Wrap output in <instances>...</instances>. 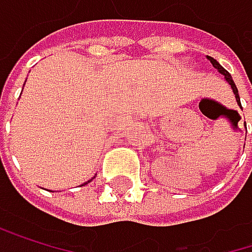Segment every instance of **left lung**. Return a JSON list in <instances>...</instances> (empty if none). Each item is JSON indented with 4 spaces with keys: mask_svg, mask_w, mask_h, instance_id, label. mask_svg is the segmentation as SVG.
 Here are the masks:
<instances>
[{
    "mask_svg": "<svg viewBox=\"0 0 252 252\" xmlns=\"http://www.w3.org/2000/svg\"><path fill=\"white\" fill-rule=\"evenodd\" d=\"M209 61H211V64L218 70V73H221L222 76H224V79H225V82L230 85V88L233 89V94H235V98H236V101H238V106L239 107H242L241 106V98H239V93H238V88H236V85H235V82H233V79H231V76H230V73L224 68V67H221V64L217 61V60H214L212 57H206Z\"/></svg>",
    "mask_w": 252,
    "mask_h": 252,
    "instance_id": "obj_1",
    "label": "left lung"
}]
</instances>
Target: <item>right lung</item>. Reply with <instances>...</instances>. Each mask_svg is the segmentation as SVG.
Segmentation results:
<instances>
[{"instance_id": "right-lung-1", "label": "right lung", "mask_w": 252, "mask_h": 252, "mask_svg": "<svg viewBox=\"0 0 252 252\" xmlns=\"http://www.w3.org/2000/svg\"><path fill=\"white\" fill-rule=\"evenodd\" d=\"M94 178H95V176H94ZM94 178H91V179H89V181H86V182H83V184H82L80 187H83V185H86V184H89V182H91V181H93Z\"/></svg>"}]
</instances>
